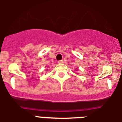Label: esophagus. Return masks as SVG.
<instances>
[{
	"label": "esophagus",
	"instance_id": "34e87169",
	"mask_svg": "<svg viewBox=\"0 0 122 122\" xmlns=\"http://www.w3.org/2000/svg\"><path fill=\"white\" fill-rule=\"evenodd\" d=\"M58 63H63V60H60L58 61Z\"/></svg>",
	"mask_w": 122,
	"mask_h": 122
}]
</instances>
